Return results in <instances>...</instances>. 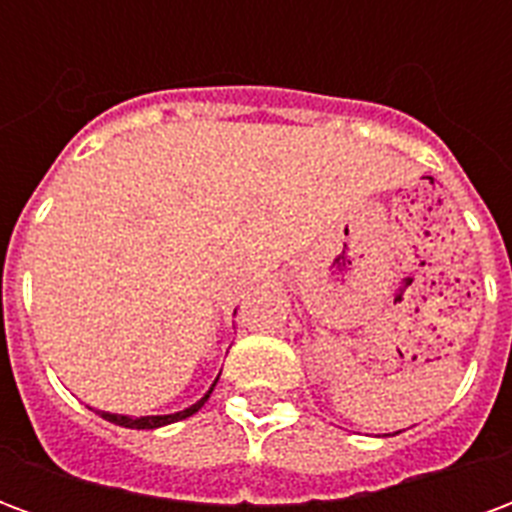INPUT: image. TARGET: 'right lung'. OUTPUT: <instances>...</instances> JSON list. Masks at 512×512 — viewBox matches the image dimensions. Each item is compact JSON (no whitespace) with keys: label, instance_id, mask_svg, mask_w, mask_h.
I'll use <instances>...</instances> for the list:
<instances>
[{"label":"right lung","instance_id":"obj_1","mask_svg":"<svg viewBox=\"0 0 512 512\" xmlns=\"http://www.w3.org/2000/svg\"><path fill=\"white\" fill-rule=\"evenodd\" d=\"M219 381V378H216ZM216 381H213V386H216ZM213 386L205 392V395L194 403V406L183 408V411H175V414H158V417H126V414H109V411H98L101 417L109 419V422H115V425H123V428H136V430H153V428H164V425H169V422H178V419H186L191 417V414H197L202 406H205V400L211 397Z\"/></svg>","mask_w":512,"mask_h":512}]
</instances>
